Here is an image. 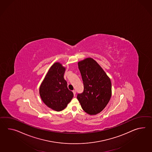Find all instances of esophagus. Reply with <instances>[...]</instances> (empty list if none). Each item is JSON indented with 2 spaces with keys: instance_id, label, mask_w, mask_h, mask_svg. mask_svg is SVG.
<instances>
[{
  "instance_id": "1",
  "label": "esophagus",
  "mask_w": 152,
  "mask_h": 152,
  "mask_svg": "<svg viewBox=\"0 0 152 152\" xmlns=\"http://www.w3.org/2000/svg\"><path fill=\"white\" fill-rule=\"evenodd\" d=\"M72 92H73V93H74V96H75V95H76V91H75V90H74Z\"/></svg>"
}]
</instances>
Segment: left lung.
Listing matches in <instances>:
<instances>
[{
  "mask_svg": "<svg viewBox=\"0 0 152 152\" xmlns=\"http://www.w3.org/2000/svg\"><path fill=\"white\" fill-rule=\"evenodd\" d=\"M84 85L77 99L82 109L89 115L99 114L107 106L111 96V83L96 60L88 58L78 63Z\"/></svg>",
  "mask_w": 152,
  "mask_h": 152,
  "instance_id": "left-lung-1",
  "label": "left lung"
}]
</instances>
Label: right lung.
<instances>
[{
  "mask_svg": "<svg viewBox=\"0 0 152 152\" xmlns=\"http://www.w3.org/2000/svg\"><path fill=\"white\" fill-rule=\"evenodd\" d=\"M65 71V67L61 64L54 63L39 87L42 100L47 107L55 111L64 110L74 96L64 78Z\"/></svg>",
  "mask_w": 152,
  "mask_h": 152,
  "instance_id": "right-lung-1",
  "label": "right lung"
}]
</instances>
